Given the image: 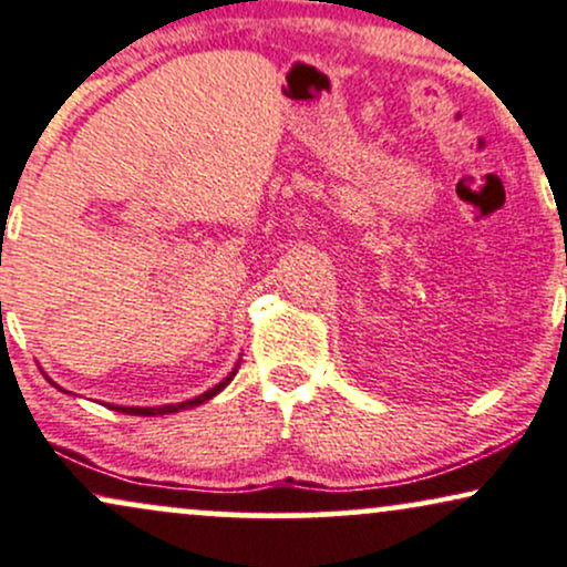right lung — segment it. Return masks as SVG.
Instances as JSON below:
<instances>
[{
  "mask_svg": "<svg viewBox=\"0 0 567 567\" xmlns=\"http://www.w3.org/2000/svg\"><path fill=\"white\" fill-rule=\"evenodd\" d=\"M237 367H240V364H237ZM237 367L227 374V378L221 380V383L210 388V391L195 395V399H189V401H182V404H166V406H115V404H107V406L115 409V412H124V414H140V417H155V414H172V412H179V409L200 406V404H206L208 399H214L218 391H224V388L231 383V378H235V374H237Z\"/></svg>",
  "mask_w": 567,
  "mask_h": 567,
  "instance_id": "obj_1",
  "label": "right lung"
}]
</instances>
